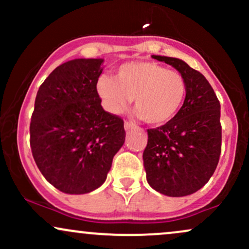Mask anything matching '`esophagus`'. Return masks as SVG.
Returning a JSON list of instances; mask_svg holds the SVG:
<instances>
[{
	"instance_id": "obj_1",
	"label": "esophagus",
	"mask_w": 249,
	"mask_h": 249,
	"mask_svg": "<svg viewBox=\"0 0 249 249\" xmlns=\"http://www.w3.org/2000/svg\"><path fill=\"white\" fill-rule=\"evenodd\" d=\"M124 127H125V130L126 131H131V130H133V128H136L137 126H136V124H133L132 122H125V124H124Z\"/></svg>"
}]
</instances>
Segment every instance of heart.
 I'll return each mask as SVG.
<instances>
[{
    "mask_svg": "<svg viewBox=\"0 0 249 249\" xmlns=\"http://www.w3.org/2000/svg\"><path fill=\"white\" fill-rule=\"evenodd\" d=\"M97 91L110 112L119 113L133 99L134 110L142 121L162 125L181 108L187 82L178 70L154 62L133 61L122 64L115 78L102 76L97 82Z\"/></svg>",
    "mask_w": 249,
    "mask_h": 249,
    "instance_id": "1",
    "label": "heart"
}]
</instances>
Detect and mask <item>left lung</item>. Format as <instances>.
I'll use <instances>...</instances> for the list:
<instances>
[{
  "label": "left lung",
  "mask_w": 249,
  "mask_h": 249,
  "mask_svg": "<svg viewBox=\"0 0 249 249\" xmlns=\"http://www.w3.org/2000/svg\"><path fill=\"white\" fill-rule=\"evenodd\" d=\"M152 58L172 65L187 82L179 112L166 124L148 128L142 153L150 186L168 196H185L200 190L213 176L221 153L220 103L202 73L178 58Z\"/></svg>",
  "instance_id": "obj_1"
}]
</instances>
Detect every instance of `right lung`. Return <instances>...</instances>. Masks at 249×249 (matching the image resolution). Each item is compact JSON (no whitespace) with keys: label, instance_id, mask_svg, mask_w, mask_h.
<instances>
[{"label":"right lung","instance_id":"right-lung-1","mask_svg":"<svg viewBox=\"0 0 249 249\" xmlns=\"http://www.w3.org/2000/svg\"><path fill=\"white\" fill-rule=\"evenodd\" d=\"M102 63H63L37 91L31 152L44 178L64 193L84 194L101 186L125 142L124 122L102 107L97 92Z\"/></svg>","mask_w":249,"mask_h":249}]
</instances>
